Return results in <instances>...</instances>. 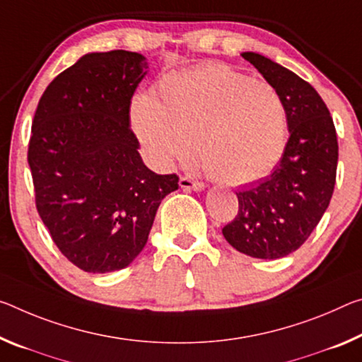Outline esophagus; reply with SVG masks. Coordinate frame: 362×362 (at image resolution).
<instances>
[{"label": "esophagus", "instance_id": "esophagus-1", "mask_svg": "<svg viewBox=\"0 0 362 362\" xmlns=\"http://www.w3.org/2000/svg\"><path fill=\"white\" fill-rule=\"evenodd\" d=\"M179 183L183 190H193V192L204 190V183L199 180H194V179H192V177H180Z\"/></svg>", "mask_w": 362, "mask_h": 362}]
</instances>
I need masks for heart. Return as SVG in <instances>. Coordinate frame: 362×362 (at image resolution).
I'll return each mask as SVG.
<instances>
[{
	"label": "heart",
	"mask_w": 362,
	"mask_h": 362,
	"mask_svg": "<svg viewBox=\"0 0 362 362\" xmlns=\"http://www.w3.org/2000/svg\"><path fill=\"white\" fill-rule=\"evenodd\" d=\"M130 119L159 168L190 163L198 145L204 168L233 185L271 174L288 136L279 90L223 64L165 77L159 98L135 96Z\"/></svg>",
	"instance_id": "b5f03b06"
}]
</instances>
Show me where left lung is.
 I'll return each mask as SVG.
<instances>
[{
  "label": "left lung",
  "mask_w": 362,
  "mask_h": 362,
  "mask_svg": "<svg viewBox=\"0 0 362 362\" xmlns=\"http://www.w3.org/2000/svg\"><path fill=\"white\" fill-rule=\"evenodd\" d=\"M242 56L282 95L290 139L272 174L237 192L238 214L222 233L240 253L279 259L306 242L329 208L337 179V132L311 83L269 57L251 51Z\"/></svg>",
  "instance_id": "left-lung-1"
}]
</instances>
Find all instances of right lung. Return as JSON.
<instances>
[{
  "label": "right lung",
  "mask_w": 362,
  "mask_h": 362,
  "mask_svg": "<svg viewBox=\"0 0 362 362\" xmlns=\"http://www.w3.org/2000/svg\"><path fill=\"white\" fill-rule=\"evenodd\" d=\"M145 57L90 53L61 72L38 101L28 141L35 204L57 248L91 274L127 267L148 242L177 174L143 164L130 103Z\"/></svg>",
  "instance_id": "add662e5"
}]
</instances>
